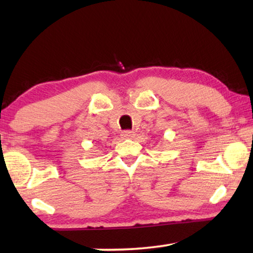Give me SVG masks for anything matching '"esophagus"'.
Listing matches in <instances>:
<instances>
[{
  "mask_svg": "<svg viewBox=\"0 0 253 253\" xmlns=\"http://www.w3.org/2000/svg\"><path fill=\"white\" fill-rule=\"evenodd\" d=\"M122 137L123 138H132V137H134V132L131 130H124L122 132Z\"/></svg>",
  "mask_w": 253,
  "mask_h": 253,
  "instance_id": "34e87169",
  "label": "esophagus"
}]
</instances>
